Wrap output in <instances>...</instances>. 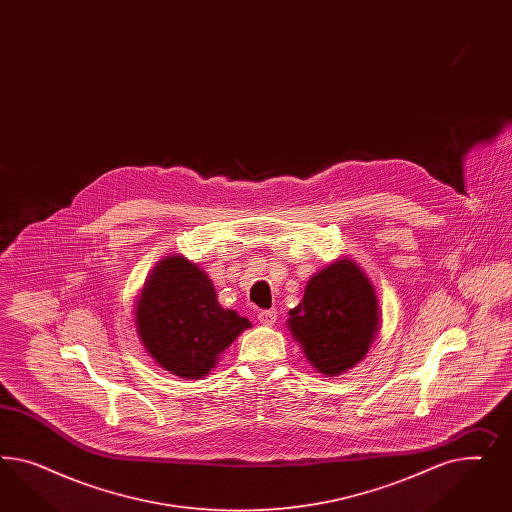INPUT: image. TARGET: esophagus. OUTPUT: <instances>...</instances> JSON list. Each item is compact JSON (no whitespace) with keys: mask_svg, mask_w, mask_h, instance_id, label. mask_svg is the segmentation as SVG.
I'll list each match as a JSON object with an SVG mask.
<instances>
[{"mask_svg":"<svg viewBox=\"0 0 512 512\" xmlns=\"http://www.w3.org/2000/svg\"><path fill=\"white\" fill-rule=\"evenodd\" d=\"M257 319H259V323L264 326H272L276 323V319H278V311L276 310H264L259 311L257 313Z\"/></svg>","mask_w":512,"mask_h":512,"instance_id":"esophagus-1","label":"esophagus"}]
</instances>
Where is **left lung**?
<instances>
[{
	"label": "left lung",
	"instance_id": "8db88e82",
	"mask_svg": "<svg viewBox=\"0 0 512 512\" xmlns=\"http://www.w3.org/2000/svg\"><path fill=\"white\" fill-rule=\"evenodd\" d=\"M287 326L311 366L336 377L355 368L379 334L375 287L353 259H336L311 276Z\"/></svg>",
	"mask_w": 512,
	"mask_h": 512
}]
</instances>
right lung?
<instances>
[{
  "instance_id": "add662e5",
  "label": "right lung",
  "mask_w": 512,
  "mask_h": 512,
  "mask_svg": "<svg viewBox=\"0 0 512 512\" xmlns=\"http://www.w3.org/2000/svg\"><path fill=\"white\" fill-rule=\"evenodd\" d=\"M135 326L159 368L182 379H201L251 323L219 306L216 287L199 264L167 255L140 291Z\"/></svg>"
}]
</instances>
